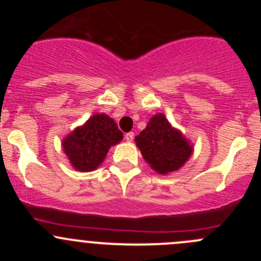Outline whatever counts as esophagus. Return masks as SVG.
I'll use <instances>...</instances> for the list:
<instances>
[{"instance_id": "esophagus-1", "label": "esophagus", "mask_w": 261, "mask_h": 261, "mask_svg": "<svg viewBox=\"0 0 261 261\" xmlns=\"http://www.w3.org/2000/svg\"><path fill=\"white\" fill-rule=\"evenodd\" d=\"M134 133H127V134H125V140L126 141H133L134 140Z\"/></svg>"}]
</instances>
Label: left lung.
<instances>
[{
  "label": "left lung",
  "instance_id": "obj_1",
  "mask_svg": "<svg viewBox=\"0 0 261 261\" xmlns=\"http://www.w3.org/2000/svg\"><path fill=\"white\" fill-rule=\"evenodd\" d=\"M144 159L160 174L178 170L192 154V146L163 114L155 115L135 139Z\"/></svg>",
  "mask_w": 261,
  "mask_h": 261
}]
</instances>
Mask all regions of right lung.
I'll return each mask as SVG.
<instances>
[{"instance_id": "obj_1", "label": "right lung", "mask_w": 261, "mask_h": 261, "mask_svg": "<svg viewBox=\"0 0 261 261\" xmlns=\"http://www.w3.org/2000/svg\"><path fill=\"white\" fill-rule=\"evenodd\" d=\"M122 138L112 118L97 114L64 139L63 149L75 169L91 172L103 162L110 147Z\"/></svg>"}]
</instances>
